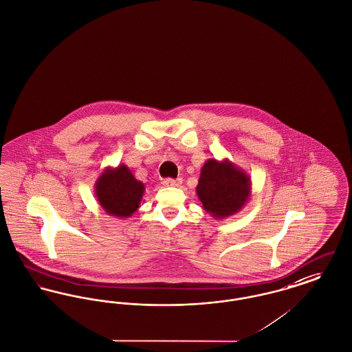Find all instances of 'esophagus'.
Returning <instances> with one entry per match:
<instances>
[{
  "label": "esophagus",
  "instance_id": "esophagus-1",
  "mask_svg": "<svg viewBox=\"0 0 352 352\" xmlns=\"http://www.w3.org/2000/svg\"><path fill=\"white\" fill-rule=\"evenodd\" d=\"M182 184L181 179H171V178H167L164 181V186L166 187H178Z\"/></svg>",
  "mask_w": 352,
  "mask_h": 352
}]
</instances>
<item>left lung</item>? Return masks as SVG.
<instances>
[{
  "label": "left lung",
  "mask_w": 352,
  "mask_h": 352,
  "mask_svg": "<svg viewBox=\"0 0 352 352\" xmlns=\"http://www.w3.org/2000/svg\"><path fill=\"white\" fill-rule=\"evenodd\" d=\"M197 195L204 210L215 219L241 211L251 197V178L241 167L225 158H208L201 168Z\"/></svg>",
  "instance_id": "left-lung-1"
}]
</instances>
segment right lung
I'll list each match as a JSON object with an SVG mask.
<instances>
[{
	"label": "right lung",
	"instance_id": "obj_1",
	"mask_svg": "<svg viewBox=\"0 0 352 352\" xmlns=\"http://www.w3.org/2000/svg\"><path fill=\"white\" fill-rule=\"evenodd\" d=\"M94 192L106 214L129 218L140 208L145 185L135 179L127 166L121 164L117 167H104L96 181Z\"/></svg>",
	"mask_w": 352,
	"mask_h": 352
}]
</instances>
